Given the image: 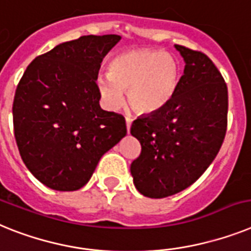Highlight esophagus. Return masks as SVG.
Listing matches in <instances>:
<instances>
[{
	"label": "esophagus",
	"instance_id": "obj_1",
	"mask_svg": "<svg viewBox=\"0 0 251 251\" xmlns=\"http://www.w3.org/2000/svg\"><path fill=\"white\" fill-rule=\"evenodd\" d=\"M131 116H126V127H127V132H130V127H131V122H132Z\"/></svg>",
	"mask_w": 251,
	"mask_h": 251
}]
</instances>
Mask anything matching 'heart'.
I'll use <instances>...</instances> for the list:
<instances>
[{"mask_svg":"<svg viewBox=\"0 0 251 251\" xmlns=\"http://www.w3.org/2000/svg\"><path fill=\"white\" fill-rule=\"evenodd\" d=\"M178 80L180 67L171 54L132 50L112 58L109 74L97 77V89L107 108H120L129 89L131 106L139 112L151 113L171 100Z\"/></svg>","mask_w":251,"mask_h":251,"instance_id":"heart-1","label":"heart"}]
</instances>
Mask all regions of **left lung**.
<instances>
[{"mask_svg": "<svg viewBox=\"0 0 251 251\" xmlns=\"http://www.w3.org/2000/svg\"><path fill=\"white\" fill-rule=\"evenodd\" d=\"M184 75L171 100L132 122L142 151L130 167L144 197H171L194 184L217 157L227 131L228 93L213 61L176 44Z\"/></svg>", "mask_w": 251, "mask_h": 251, "instance_id": "8db88e82", "label": "left lung"}]
</instances>
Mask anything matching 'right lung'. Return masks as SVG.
Here are the masks:
<instances>
[{
  "instance_id": "obj_1",
  "label": "right lung",
  "mask_w": 251,
  "mask_h": 251,
  "mask_svg": "<svg viewBox=\"0 0 251 251\" xmlns=\"http://www.w3.org/2000/svg\"><path fill=\"white\" fill-rule=\"evenodd\" d=\"M120 35H84L28 65L12 104L15 140L29 171L46 186L74 191L126 135L125 117L103 111L97 77Z\"/></svg>"
}]
</instances>
